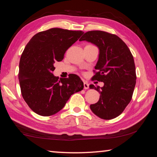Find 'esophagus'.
Returning <instances> with one entry per match:
<instances>
[{
    "mask_svg": "<svg viewBox=\"0 0 157 157\" xmlns=\"http://www.w3.org/2000/svg\"><path fill=\"white\" fill-rule=\"evenodd\" d=\"M84 89H88L89 88V84L86 82H84Z\"/></svg>",
    "mask_w": 157,
    "mask_h": 157,
    "instance_id": "1",
    "label": "esophagus"
}]
</instances>
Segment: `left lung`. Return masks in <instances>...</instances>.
I'll return each instance as SVG.
<instances>
[{"label": "left lung", "instance_id": "obj_1", "mask_svg": "<svg viewBox=\"0 0 157 157\" xmlns=\"http://www.w3.org/2000/svg\"><path fill=\"white\" fill-rule=\"evenodd\" d=\"M79 41H87L99 48V59L94 71L92 80L104 82V86L95 87L100 94L98 102L90 105L97 116L111 120L123 112L132 100L136 82L133 55L126 44L116 34L92 30L84 33Z\"/></svg>", "mask_w": 157, "mask_h": 157}]
</instances>
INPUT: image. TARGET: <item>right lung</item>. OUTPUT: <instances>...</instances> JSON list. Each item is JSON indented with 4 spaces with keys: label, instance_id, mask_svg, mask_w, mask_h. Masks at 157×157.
Listing matches in <instances>:
<instances>
[{
    "label": "right lung",
    "instance_id": "right-lung-1",
    "mask_svg": "<svg viewBox=\"0 0 157 157\" xmlns=\"http://www.w3.org/2000/svg\"><path fill=\"white\" fill-rule=\"evenodd\" d=\"M82 31L50 28L33 36L21 55L18 79L21 95L32 110L43 116L57 113L69 98L84 88L75 74L59 79L52 72L55 62H61L66 50Z\"/></svg>",
    "mask_w": 157,
    "mask_h": 157
}]
</instances>
